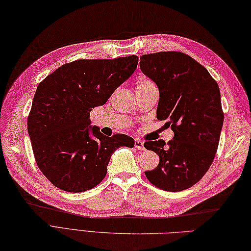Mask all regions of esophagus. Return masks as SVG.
Masks as SVG:
<instances>
[{
    "instance_id": "1",
    "label": "esophagus",
    "mask_w": 251,
    "mask_h": 251,
    "mask_svg": "<svg viewBox=\"0 0 251 251\" xmlns=\"http://www.w3.org/2000/svg\"><path fill=\"white\" fill-rule=\"evenodd\" d=\"M134 146H135V148H137V149H139V150H144V149H145L144 143L142 142V140H139V139H135V140H134Z\"/></svg>"
}]
</instances>
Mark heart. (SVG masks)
Instances as JSON below:
<instances>
[{
	"label": "heart",
	"mask_w": 251,
	"mask_h": 251,
	"mask_svg": "<svg viewBox=\"0 0 251 251\" xmlns=\"http://www.w3.org/2000/svg\"><path fill=\"white\" fill-rule=\"evenodd\" d=\"M150 84H153V83L150 81V79H148V78H140V79H138V82L136 84V87L146 86V85H150Z\"/></svg>",
	"instance_id": "heart-1"
}]
</instances>
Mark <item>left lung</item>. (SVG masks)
I'll return each mask as SVG.
<instances>
[{
  "label": "left lung",
  "mask_w": 251,
  "mask_h": 251,
  "mask_svg": "<svg viewBox=\"0 0 251 251\" xmlns=\"http://www.w3.org/2000/svg\"><path fill=\"white\" fill-rule=\"evenodd\" d=\"M139 66L160 93L156 118L167 120L175 134L168 147L162 139L145 143L160 157L156 168L145 175L164 191H184L205 175L217 151L224 124L218 84L181 52L143 55Z\"/></svg>",
  "instance_id": "obj_1"
}]
</instances>
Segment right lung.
I'll return each instance as SVG.
<instances>
[{
	"mask_svg": "<svg viewBox=\"0 0 251 251\" xmlns=\"http://www.w3.org/2000/svg\"><path fill=\"white\" fill-rule=\"evenodd\" d=\"M137 64L136 55L78 59L59 67L38 85L27 131L39 169L56 187L88 191L104 179L116 150L134 147V139L125 134H102L90 125L89 113L105 104Z\"/></svg>",
	"mask_w": 251,
	"mask_h": 251,
	"instance_id": "right-lung-1",
	"label": "right lung"
}]
</instances>
